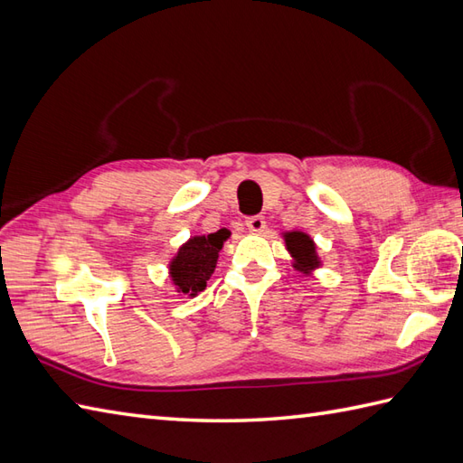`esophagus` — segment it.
I'll return each mask as SVG.
<instances>
[{"instance_id": "34e87169", "label": "esophagus", "mask_w": 463, "mask_h": 463, "mask_svg": "<svg viewBox=\"0 0 463 463\" xmlns=\"http://www.w3.org/2000/svg\"><path fill=\"white\" fill-rule=\"evenodd\" d=\"M246 227H249L250 232H262L266 229V221L262 214H254V217L246 219Z\"/></svg>"}]
</instances>
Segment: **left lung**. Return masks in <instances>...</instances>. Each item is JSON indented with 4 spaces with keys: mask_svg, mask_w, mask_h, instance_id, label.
I'll return each mask as SVG.
<instances>
[{
    "mask_svg": "<svg viewBox=\"0 0 463 463\" xmlns=\"http://www.w3.org/2000/svg\"><path fill=\"white\" fill-rule=\"evenodd\" d=\"M286 249L294 258V268L299 272L309 274L311 270L321 266V260L316 250V242L311 241V236L302 231H292L284 232Z\"/></svg>",
    "mask_w": 463,
    "mask_h": 463,
    "instance_id": "8db88e82",
    "label": "left lung"
}]
</instances>
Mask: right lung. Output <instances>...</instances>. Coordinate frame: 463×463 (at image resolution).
Returning a JSON list of instances; mask_svg holds the SVG:
<instances>
[{
    "instance_id": "right-lung-1",
    "label": "right lung",
    "mask_w": 463,
    "mask_h": 463,
    "mask_svg": "<svg viewBox=\"0 0 463 463\" xmlns=\"http://www.w3.org/2000/svg\"><path fill=\"white\" fill-rule=\"evenodd\" d=\"M229 236L231 232L227 229H221L211 234L191 236L185 244H181V249L169 262V276L177 286V292L197 296L207 288V280L217 266L222 242Z\"/></svg>"
}]
</instances>
